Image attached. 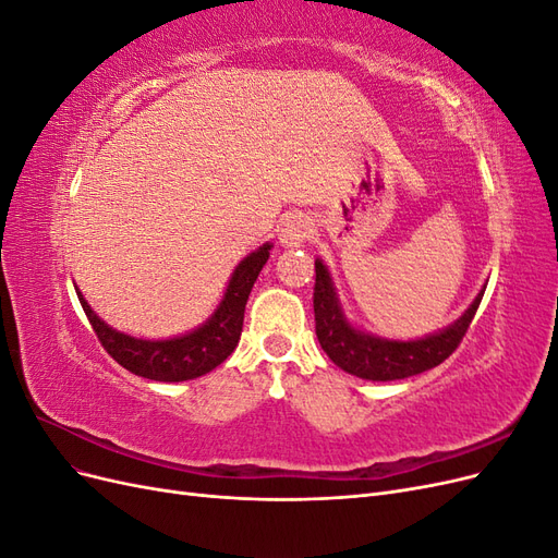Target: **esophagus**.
<instances>
[{"mask_svg":"<svg viewBox=\"0 0 558 558\" xmlns=\"http://www.w3.org/2000/svg\"><path fill=\"white\" fill-rule=\"evenodd\" d=\"M312 238V223L307 216H289L281 226L279 242L286 248H298Z\"/></svg>","mask_w":558,"mask_h":558,"instance_id":"1","label":"esophagus"}]
</instances>
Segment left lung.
I'll return each instance as SVG.
<instances>
[{
  "label": "left lung",
  "mask_w": 558,
  "mask_h": 558,
  "mask_svg": "<svg viewBox=\"0 0 558 558\" xmlns=\"http://www.w3.org/2000/svg\"><path fill=\"white\" fill-rule=\"evenodd\" d=\"M314 267V318L318 344L337 367L369 381H393L421 375L449 359L456 347L461 344L484 295L482 289L465 314L440 332L418 337V340L410 342L384 340V337L363 332L349 324L340 300H337L328 267L318 258Z\"/></svg>",
  "instance_id": "1"
}]
</instances>
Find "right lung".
I'll return each instance as SVG.
<instances>
[{
	"instance_id": "add662e5",
	"label": "right lung",
	"mask_w": 558,
	"mask_h": 558,
	"mask_svg": "<svg viewBox=\"0 0 558 558\" xmlns=\"http://www.w3.org/2000/svg\"><path fill=\"white\" fill-rule=\"evenodd\" d=\"M269 248H272V244H263L234 267L223 300L218 302V307L205 324L185 335L170 337V340H140V337L118 332L90 310L81 291H76V295L97 340L102 342L118 365H123L132 375L144 379L189 381L211 373L238 347L244 326L246 300L269 258Z\"/></svg>"
}]
</instances>
